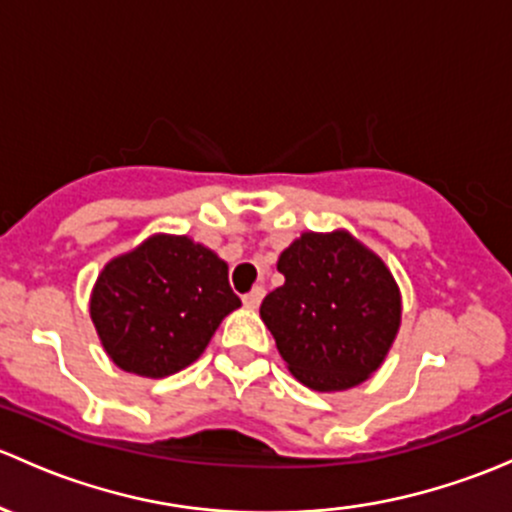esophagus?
<instances>
[{
  "mask_svg": "<svg viewBox=\"0 0 512 512\" xmlns=\"http://www.w3.org/2000/svg\"><path fill=\"white\" fill-rule=\"evenodd\" d=\"M262 299H265V287H252L250 292L242 297V304H245L247 309H257V306L262 304Z\"/></svg>",
  "mask_w": 512,
  "mask_h": 512,
  "instance_id": "obj_1",
  "label": "esophagus"
}]
</instances>
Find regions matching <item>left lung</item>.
Here are the masks:
<instances>
[{
	"instance_id": "left-lung-1",
	"label": "left lung",
	"mask_w": 512,
	"mask_h": 512,
	"mask_svg": "<svg viewBox=\"0 0 512 512\" xmlns=\"http://www.w3.org/2000/svg\"><path fill=\"white\" fill-rule=\"evenodd\" d=\"M284 284L260 314L294 378L311 390H348L378 370L400 328V289L348 233H304L282 252Z\"/></svg>"
}]
</instances>
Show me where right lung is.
I'll return each mask as SVG.
<instances>
[{
    "mask_svg": "<svg viewBox=\"0 0 512 512\" xmlns=\"http://www.w3.org/2000/svg\"><path fill=\"white\" fill-rule=\"evenodd\" d=\"M238 306L218 255L188 238L157 235L102 270L90 316L122 370L166 378L206 351Z\"/></svg>",
    "mask_w": 512,
    "mask_h": 512,
    "instance_id": "right-lung-1",
    "label": "right lung"
}]
</instances>
